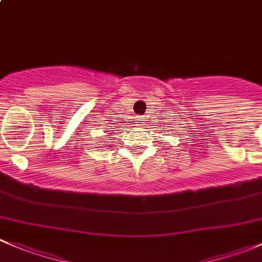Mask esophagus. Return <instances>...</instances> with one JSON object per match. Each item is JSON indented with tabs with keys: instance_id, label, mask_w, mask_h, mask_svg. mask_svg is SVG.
Listing matches in <instances>:
<instances>
[{
	"instance_id": "esophagus-1",
	"label": "esophagus",
	"mask_w": 262,
	"mask_h": 262,
	"mask_svg": "<svg viewBox=\"0 0 262 262\" xmlns=\"http://www.w3.org/2000/svg\"><path fill=\"white\" fill-rule=\"evenodd\" d=\"M139 123H143V116H141V118H139ZM142 125V124H141Z\"/></svg>"
}]
</instances>
